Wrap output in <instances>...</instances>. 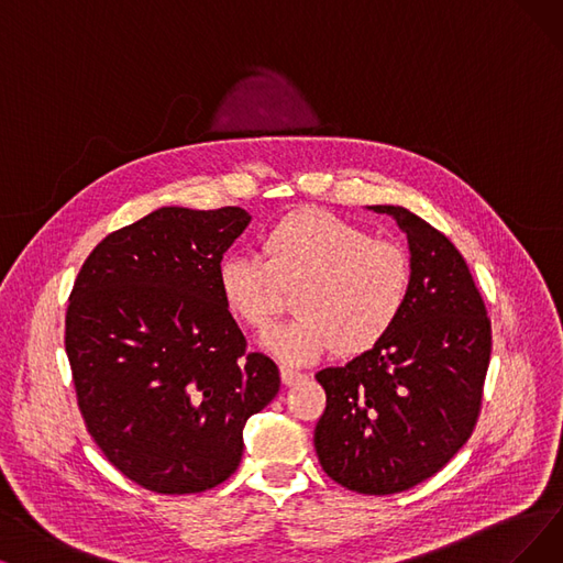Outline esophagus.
I'll return each mask as SVG.
<instances>
[{"instance_id":"esophagus-1","label":"esophagus","mask_w":563,"mask_h":563,"mask_svg":"<svg viewBox=\"0 0 563 563\" xmlns=\"http://www.w3.org/2000/svg\"><path fill=\"white\" fill-rule=\"evenodd\" d=\"M279 372H282L284 386H296V384H300V380L305 378V374L300 369H294V367H288V365H282Z\"/></svg>"}]
</instances>
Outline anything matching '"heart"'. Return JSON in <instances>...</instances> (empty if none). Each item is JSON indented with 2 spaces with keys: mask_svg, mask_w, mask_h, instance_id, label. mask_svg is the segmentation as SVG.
<instances>
[{
  "mask_svg": "<svg viewBox=\"0 0 563 563\" xmlns=\"http://www.w3.org/2000/svg\"><path fill=\"white\" fill-rule=\"evenodd\" d=\"M298 317L269 328L261 344L284 363L330 351L355 355L386 340L411 294V258L319 208L296 210L261 235V258L229 254L217 265L223 307L254 330L275 321L296 288Z\"/></svg>",
  "mask_w": 563,
  "mask_h": 563,
  "instance_id": "obj_1",
  "label": "heart"
}]
</instances>
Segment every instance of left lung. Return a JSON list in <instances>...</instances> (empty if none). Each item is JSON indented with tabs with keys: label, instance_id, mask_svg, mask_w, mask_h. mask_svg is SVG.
<instances>
[{
	"label": "left lung",
	"instance_id": "obj_1",
	"mask_svg": "<svg viewBox=\"0 0 563 563\" xmlns=\"http://www.w3.org/2000/svg\"><path fill=\"white\" fill-rule=\"evenodd\" d=\"M411 294L386 340L317 374L328 404L313 430L325 474L360 494H395L432 478L471 437L489 365L492 328L455 244L401 206Z\"/></svg>",
	"mask_w": 563,
	"mask_h": 563
}]
</instances>
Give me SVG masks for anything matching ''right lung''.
Instances as JSON below:
<instances>
[{
	"instance_id": "right-lung-1",
	"label": "right lung",
	"mask_w": 563,
	"mask_h": 563,
	"mask_svg": "<svg viewBox=\"0 0 563 563\" xmlns=\"http://www.w3.org/2000/svg\"><path fill=\"white\" fill-rule=\"evenodd\" d=\"M242 208L152 210L82 263L66 309L78 407L110 464L159 494L206 492L242 460L250 416L279 369L246 353L217 265L250 227Z\"/></svg>"
}]
</instances>
